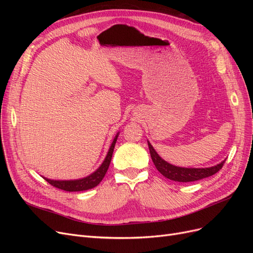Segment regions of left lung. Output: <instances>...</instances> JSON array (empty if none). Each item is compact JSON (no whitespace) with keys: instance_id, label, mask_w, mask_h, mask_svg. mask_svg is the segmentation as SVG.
I'll return each mask as SVG.
<instances>
[{"instance_id":"8db88e82","label":"left lung","mask_w":253,"mask_h":253,"mask_svg":"<svg viewBox=\"0 0 253 253\" xmlns=\"http://www.w3.org/2000/svg\"><path fill=\"white\" fill-rule=\"evenodd\" d=\"M148 144L150 149L151 158L153 160V163H154L156 169L162 173L165 177L174 181L189 182V181H195V180H200L206 177H209V176H212L213 174L218 172L225 164V160H224V162H221L220 164L210 168L176 167L169 163H167L166 160H164L162 157H160L149 141H148Z\"/></svg>"}]
</instances>
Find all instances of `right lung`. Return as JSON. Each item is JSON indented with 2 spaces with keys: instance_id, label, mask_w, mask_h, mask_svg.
<instances>
[{
  "instance_id": "1",
  "label": "right lung",
  "mask_w": 253,
  "mask_h": 253,
  "mask_svg": "<svg viewBox=\"0 0 253 253\" xmlns=\"http://www.w3.org/2000/svg\"><path fill=\"white\" fill-rule=\"evenodd\" d=\"M119 133L115 136V138L111 144L110 150L108 152V155H106L105 159L103 160V163L101 166L98 168V169L91 173L90 175L86 176V177L81 178V179H75V180H53V179H48L43 177L45 180H46L48 183H50L51 186L56 187L58 189L68 191V192H77V191H85L88 189L94 188L98 186L100 181L103 179L105 173L108 172V169L111 164L112 156H113V152L115 148V143L117 141Z\"/></svg>"
}]
</instances>
